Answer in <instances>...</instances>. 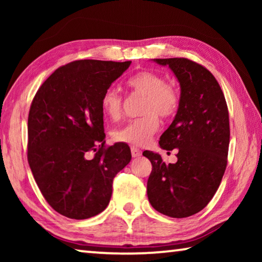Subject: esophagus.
Listing matches in <instances>:
<instances>
[{
    "label": "esophagus",
    "instance_id": "1",
    "mask_svg": "<svg viewBox=\"0 0 262 262\" xmlns=\"http://www.w3.org/2000/svg\"><path fill=\"white\" fill-rule=\"evenodd\" d=\"M130 151H132V156L134 157V158L140 157L141 155H142L141 150H140L139 148H136V147H132V148H130Z\"/></svg>",
    "mask_w": 262,
    "mask_h": 262
}]
</instances>
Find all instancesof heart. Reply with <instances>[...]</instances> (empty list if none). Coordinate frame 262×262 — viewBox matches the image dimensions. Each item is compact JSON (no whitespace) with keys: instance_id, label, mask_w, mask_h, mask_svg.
<instances>
[{"instance_id":"b5f03b06","label":"heart","mask_w":262,"mask_h":262,"mask_svg":"<svg viewBox=\"0 0 262 262\" xmlns=\"http://www.w3.org/2000/svg\"><path fill=\"white\" fill-rule=\"evenodd\" d=\"M128 85L136 94L145 96L142 106L143 117L127 122L114 130L115 141L133 145H144L151 140L159 127L158 117L171 118L177 113L180 104L178 91L168 85L166 79L152 72H142L128 81ZM123 108L122 96L115 89H108L101 97V110L112 120L120 118Z\"/></svg>"}]
</instances>
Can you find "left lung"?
<instances>
[{"label": "left lung", "instance_id": "8db88e82", "mask_svg": "<svg viewBox=\"0 0 262 262\" xmlns=\"http://www.w3.org/2000/svg\"><path fill=\"white\" fill-rule=\"evenodd\" d=\"M152 61L174 74L180 104L159 139L166 151L178 149L177 163L165 164L159 154L143 152L152 165L148 199L161 214L184 219L209 203L223 178L230 142L228 106L219 82L202 66L184 57Z\"/></svg>", "mask_w": 262, "mask_h": 262}]
</instances>
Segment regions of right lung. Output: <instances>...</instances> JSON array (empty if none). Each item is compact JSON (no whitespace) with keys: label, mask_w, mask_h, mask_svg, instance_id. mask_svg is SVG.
<instances>
[{"label":"right lung","mask_w":262,"mask_h":262,"mask_svg":"<svg viewBox=\"0 0 262 262\" xmlns=\"http://www.w3.org/2000/svg\"><path fill=\"white\" fill-rule=\"evenodd\" d=\"M132 61H74L35 94L28 121V159L43 198L59 214L86 220L112 196L113 178L132 159L128 144L104 148L101 97ZM96 152L89 159L90 152Z\"/></svg>","instance_id":"right-lung-1"}]
</instances>
